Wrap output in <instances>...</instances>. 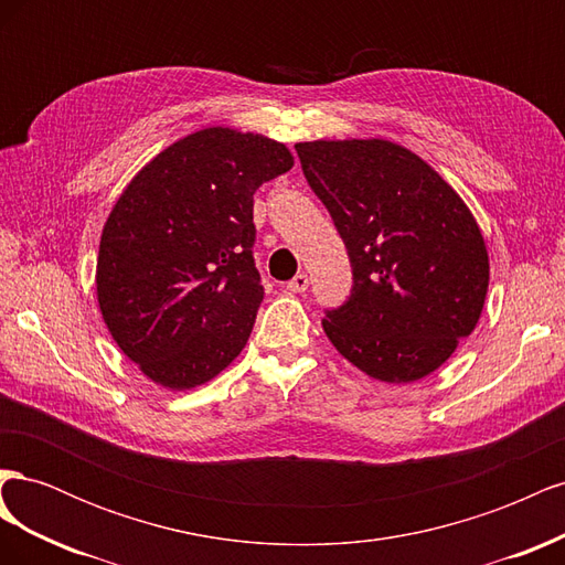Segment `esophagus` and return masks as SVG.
I'll list each match as a JSON object with an SVG mask.
<instances>
[{"instance_id": "34e87169", "label": "esophagus", "mask_w": 565, "mask_h": 565, "mask_svg": "<svg viewBox=\"0 0 565 565\" xmlns=\"http://www.w3.org/2000/svg\"><path fill=\"white\" fill-rule=\"evenodd\" d=\"M289 292H306L309 289V276L306 273H297V276L287 282Z\"/></svg>"}]
</instances>
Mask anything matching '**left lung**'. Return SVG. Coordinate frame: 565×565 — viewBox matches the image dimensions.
<instances>
[{
	"label": "left lung",
	"instance_id": "left-lung-1",
	"mask_svg": "<svg viewBox=\"0 0 565 565\" xmlns=\"http://www.w3.org/2000/svg\"><path fill=\"white\" fill-rule=\"evenodd\" d=\"M295 148L353 268L351 297L324 311V334L374 380L426 377L483 311L490 264L473 214L434 167L398 143L349 139Z\"/></svg>",
	"mask_w": 565,
	"mask_h": 565
}]
</instances>
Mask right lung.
<instances>
[{
	"label": "right lung",
	"mask_w": 565,
	"mask_h": 565,
	"mask_svg": "<svg viewBox=\"0 0 565 565\" xmlns=\"http://www.w3.org/2000/svg\"><path fill=\"white\" fill-rule=\"evenodd\" d=\"M292 164L268 136L207 127L164 148L117 198L98 245V309L148 380L185 391L241 355L264 299L254 193Z\"/></svg>",
	"instance_id": "add662e5"
}]
</instances>
